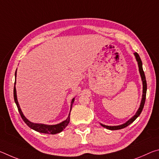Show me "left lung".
<instances>
[{"instance_id": "1", "label": "left lung", "mask_w": 159, "mask_h": 159, "mask_svg": "<svg viewBox=\"0 0 159 159\" xmlns=\"http://www.w3.org/2000/svg\"><path fill=\"white\" fill-rule=\"evenodd\" d=\"M134 57H135V59L137 61H138V67H139V74H140L141 79H142V85H143V88H142V100H141V103L140 105H139V107L138 111L135 113L133 117L130 118L128 121H126L125 123H123L122 125H106L102 124V123H100V125L102 126V127L105 128L107 129H109V130H119V129H122L124 128L125 127H127L128 125H129L130 123H133L134 120L138 118L139 115H140L141 112L143 109V107L144 105V102H145V99H146V93H147V81H146V78H145V75H144V72L143 71V69H142V62L140 57H139V55L137 52L134 53Z\"/></svg>"}]
</instances>
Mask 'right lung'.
I'll return each instance as SVG.
<instances>
[{"mask_svg": "<svg viewBox=\"0 0 159 159\" xmlns=\"http://www.w3.org/2000/svg\"><path fill=\"white\" fill-rule=\"evenodd\" d=\"M15 85H14V99L16 105L17 107L18 111L20 112V116L24 121L27 125L29 128L33 129V130H36L39 133H45V134H55L57 133H60L62 131L64 128H65L67 125H68L69 120H70V113H71V110L72 109V105H73V103L75 100V98L72 99L71 102V106H70V112L69 114L68 117L66 120H64V121L61 122L60 123H57V124L55 125H46V124H43V123H35L33 122H31L30 120H29L27 118H26L25 115L23 114L22 111H21V108L20 107V104H19V102L17 100V91H16V76H17V70L15 71Z\"/></svg>", "mask_w": 159, "mask_h": 159, "instance_id": "add662e5", "label": "right lung"}]
</instances>
